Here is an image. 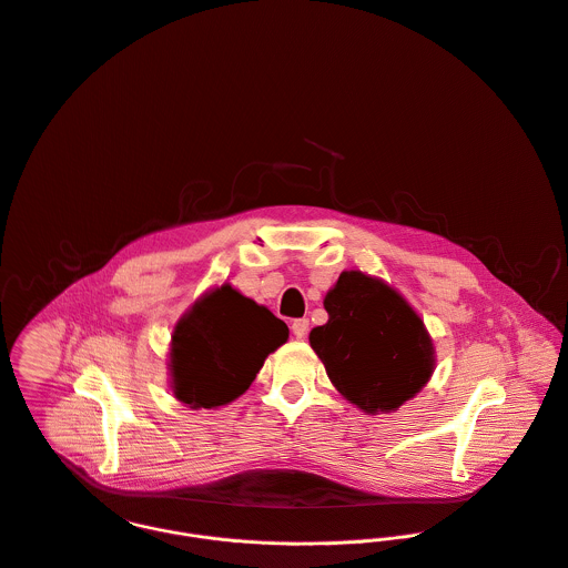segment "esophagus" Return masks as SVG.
<instances>
[{
    "mask_svg": "<svg viewBox=\"0 0 568 568\" xmlns=\"http://www.w3.org/2000/svg\"><path fill=\"white\" fill-rule=\"evenodd\" d=\"M292 332H294L296 338H305L307 332H310V321H307V318H296V321L292 323Z\"/></svg>",
    "mask_w": 568,
    "mask_h": 568,
    "instance_id": "1",
    "label": "esophagus"
}]
</instances>
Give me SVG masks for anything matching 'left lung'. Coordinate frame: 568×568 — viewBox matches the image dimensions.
<instances>
[{
    "label": "left lung",
    "mask_w": 568,
    "mask_h": 568,
    "mask_svg": "<svg viewBox=\"0 0 568 568\" xmlns=\"http://www.w3.org/2000/svg\"><path fill=\"white\" fill-rule=\"evenodd\" d=\"M329 321L310 332L334 387L365 414H389L432 378L436 349L414 307L385 281L343 272L323 301Z\"/></svg>",
    "instance_id": "obj_1"
}]
</instances>
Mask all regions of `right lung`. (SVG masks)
Wrapping results in <instances>:
<instances>
[{
    "mask_svg": "<svg viewBox=\"0 0 568 568\" xmlns=\"http://www.w3.org/2000/svg\"><path fill=\"white\" fill-rule=\"evenodd\" d=\"M287 336L281 318L232 285L205 292L172 332L174 398L190 409H216L236 400Z\"/></svg>",
    "mask_w": 568,
    "mask_h": 568,
    "instance_id": "right-lung-1",
    "label": "right lung"
}]
</instances>
